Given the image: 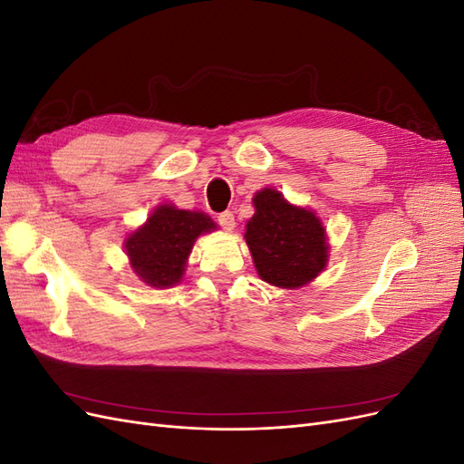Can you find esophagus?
<instances>
[{
    "label": "esophagus",
    "mask_w": 464,
    "mask_h": 464,
    "mask_svg": "<svg viewBox=\"0 0 464 464\" xmlns=\"http://www.w3.org/2000/svg\"><path fill=\"white\" fill-rule=\"evenodd\" d=\"M217 220H218L220 227H222L224 230H227V232L234 230V227H236V222H234V215L230 213V210H227V213H220Z\"/></svg>",
    "instance_id": "obj_1"
}]
</instances>
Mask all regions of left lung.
<instances>
[{"instance_id": "left-lung-1", "label": "left lung", "mask_w": 464, "mask_h": 464, "mask_svg": "<svg viewBox=\"0 0 464 464\" xmlns=\"http://www.w3.org/2000/svg\"><path fill=\"white\" fill-rule=\"evenodd\" d=\"M254 207L244 237L257 275L278 288L310 285L329 261L323 222L314 210L288 203L273 188L257 191Z\"/></svg>"}]
</instances>
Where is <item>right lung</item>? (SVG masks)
I'll return each mask as SVG.
<instances>
[{
    "label": "right lung",
    "mask_w": 464,
    "mask_h": 464,
    "mask_svg": "<svg viewBox=\"0 0 464 464\" xmlns=\"http://www.w3.org/2000/svg\"><path fill=\"white\" fill-rule=\"evenodd\" d=\"M217 224L201 210L159 205L143 227L125 237L123 247L135 275L154 288H172L186 273L195 240Z\"/></svg>",
    "instance_id": "obj_1"
}]
</instances>
